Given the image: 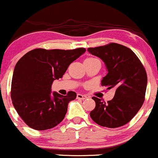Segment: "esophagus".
Here are the masks:
<instances>
[{"label": "esophagus", "instance_id": "34e87169", "mask_svg": "<svg viewBox=\"0 0 158 158\" xmlns=\"http://www.w3.org/2000/svg\"><path fill=\"white\" fill-rule=\"evenodd\" d=\"M88 97L85 94H77V99H81V100H84L86 98H87Z\"/></svg>", "mask_w": 158, "mask_h": 158}]
</instances>
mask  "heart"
Instances as JSON below:
<instances>
[{
	"label": "heart",
	"instance_id": "b5f03b06",
	"mask_svg": "<svg viewBox=\"0 0 158 158\" xmlns=\"http://www.w3.org/2000/svg\"><path fill=\"white\" fill-rule=\"evenodd\" d=\"M87 59H92V58H87Z\"/></svg>",
	"mask_w": 158,
	"mask_h": 158
}]
</instances>
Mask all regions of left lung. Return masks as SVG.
Listing matches in <instances>:
<instances>
[{"label":"left lung","mask_w":158,"mask_h":158,"mask_svg":"<svg viewBox=\"0 0 158 158\" xmlns=\"http://www.w3.org/2000/svg\"><path fill=\"white\" fill-rule=\"evenodd\" d=\"M87 51L105 64L107 74L101 84L107 89H116L114 97L107 103L96 97L92 98L96 106L90 111V118L102 127H121L127 124L143 105L148 84L146 71L137 55L124 45L110 43Z\"/></svg>","instance_id":"left-lung-1"}]
</instances>
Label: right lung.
Segmentation results:
<instances>
[{"label": "right lung", "mask_w": 158, "mask_h": 158, "mask_svg": "<svg viewBox=\"0 0 158 158\" xmlns=\"http://www.w3.org/2000/svg\"><path fill=\"white\" fill-rule=\"evenodd\" d=\"M86 51L37 48L18 61L11 81L12 103L27 125L37 131L51 129L60 124L68 110V103L77 97L74 91L66 96L51 94L54 80L61 78L69 65Z\"/></svg>", "instance_id": "obj_1"}]
</instances>
